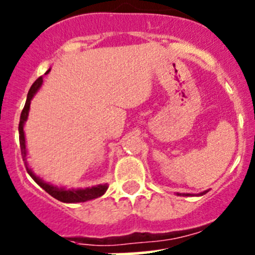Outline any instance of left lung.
Listing matches in <instances>:
<instances>
[{
	"label": "left lung",
	"instance_id": "left-lung-1",
	"mask_svg": "<svg viewBox=\"0 0 255 255\" xmlns=\"http://www.w3.org/2000/svg\"><path fill=\"white\" fill-rule=\"evenodd\" d=\"M204 194H205V192H204ZM186 196H189V194H186Z\"/></svg>",
	"mask_w": 255,
	"mask_h": 255
}]
</instances>
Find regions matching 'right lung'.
<instances>
[{
    "mask_svg": "<svg viewBox=\"0 0 255 255\" xmlns=\"http://www.w3.org/2000/svg\"><path fill=\"white\" fill-rule=\"evenodd\" d=\"M49 70L45 74H48ZM43 82V78H38L34 81V84L30 86L29 92H28L27 101H25L24 107H23L22 113H20V120H19V126H18V132H19V145H20V154H22V158L25 160V156H27V150H25V140H24V132H23V126L24 122L27 121L28 112H29V106H30V100L34 96L35 92L38 91V89L40 87ZM27 171L32 179L39 185L42 189H44L49 195L54 197V199L59 200L61 202H68V204H74V202H85L89 201V200L97 199V197L102 196V195L106 192L107 185H97L94 187H87V189H79V190H73V189H59V187L53 186V185H49L47 182L42 181V179L37 177L34 174L32 173L29 168L27 166Z\"/></svg>",
    "mask_w": 255,
    "mask_h": 255,
    "instance_id": "obj_1",
    "label": "right lung"
}]
</instances>
